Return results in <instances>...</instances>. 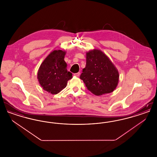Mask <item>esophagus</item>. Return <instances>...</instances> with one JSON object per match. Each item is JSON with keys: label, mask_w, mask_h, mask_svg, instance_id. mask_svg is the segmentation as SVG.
I'll return each mask as SVG.
<instances>
[{"label": "esophagus", "mask_w": 157, "mask_h": 157, "mask_svg": "<svg viewBox=\"0 0 157 157\" xmlns=\"http://www.w3.org/2000/svg\"><path fill=\"white\" fill-rule=\"evenodd\" d=\"M79 75H80V72H78V73L74 74V76H79Z\"/></svg>", "instance_id": "esophagus-1"}]
</instances>
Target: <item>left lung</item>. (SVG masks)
<instances>
[{
	"label": "left lung",
	"mask_w": 157,
	"mask_h": 157,
	"mask_svg": "<svg viewBox=\"0 0 157 157\" xmlns=\"http://www.w3.org/2000/svg\"><path fill=\"white\" fill-rule=\"evenodd\" d=\"M87 89L95 95L113 92L116 88L119 73L108 56L100 50L86 53V64L80 76Z\"/></svg>",
	"instance_id": "left-lung-1"
}]
</instances>
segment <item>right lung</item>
<instances>
[{
    "label": "right lung",
    "instance_id": "1",
    "mask_svg": "<svg viewBox=\"0 0 157 157\" xmlns=\"http://www.w3.org/2000/svg\"><path fill=\"white\" fill-rule=\"evenodd\" d=\"M65 55V51H53L46 58L38 70L37 79L40 86L52 94H57L65 88L67 81L72 78V74L67 71Z\"/></svg>",
    "mask_w": 157,
    "mask_h": 157
}]
</instances>
